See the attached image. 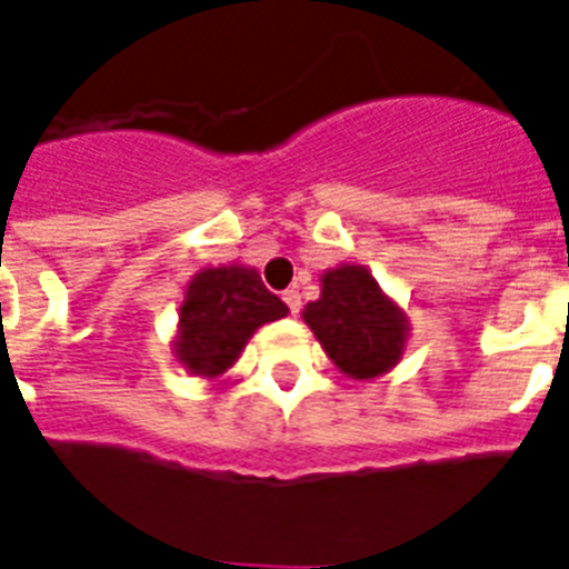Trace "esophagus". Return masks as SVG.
Segmentation results:
<instances>
[{"mask_svg": "<svg viewBox=\"0 0 569 569\" xmlns=\"http://www.w3.org/2000/svg\"><path fill=\"white\" fill-rule=\"evenodd\" d=\"M283 300H286V307L292 309V315L300 312V292H298V289H286Z\"/></svg>", "mask_w": 569, "mask_h": 569, "instance_id": "obj_1", "label": "esophagus"}]
</instances>
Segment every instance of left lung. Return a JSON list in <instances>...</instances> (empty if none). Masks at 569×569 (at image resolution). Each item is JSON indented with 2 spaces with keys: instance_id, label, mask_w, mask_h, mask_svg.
Instances as JSON below:
<instances>
[{
  "instance_id": "obj_1",
  "label": "left lung",
  "mask_w": 569,
  "mask_h": 569,
  "mask_svg": "<svg viewBox=\"0 0 569 569\" xmlns=\"http://www.w3.org/2000/svg\"><path fill=\"white\" fill-rule=\"evenodd\" d=\"M300 315L329 361L350 379L370 381L390 373L408 347V315L358 262L323 271L321 298Z\"/></svg>"
}]
</instances>
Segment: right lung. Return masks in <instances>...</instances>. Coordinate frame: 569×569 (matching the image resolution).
<instances>
[{
	"label": "right lung",
	"mask_w": 569,
	"mask_h": 569,
	"mask_svg": "<svg viewBox=\"0 0 569 569\" xmlns=\"http://www.w3.org/2000/svg\"><path fill=\"white\" fill-rule=\"evenodd\" d=\"M286 315L289 307L262 286L257 269L242 262L208 266L196 271L184 289L170 350L190 376L213 381L237 365L248 338L262 323Z\"/></svg>",
	"instance_id": "add662e5"
}]
</instances>
